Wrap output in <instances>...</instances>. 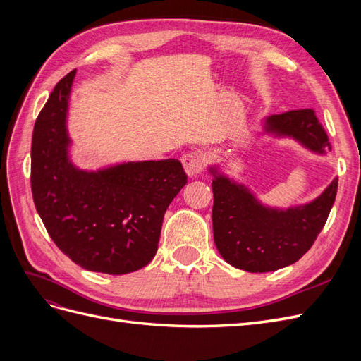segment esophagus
<instances>
[{
  "label": "esophagus",
  "instance_id": "esophagus-1",
  "mask_svg": "<svg viewBox=\"0 0 361 361\" xmlns=\"http://www.w3.org/2000/svg\"><path fill=\"white\" fill-rule=\"evenodd\" d=\"M207 155L202 150H195V152H188V154H185L182 157V164H183V169L187 171V174L190 178L197 176L203 171V169L206 167L207 164Z\"/></svg>",
  "mask_w": 361,
  "mask_h": 361
}]
</instances>
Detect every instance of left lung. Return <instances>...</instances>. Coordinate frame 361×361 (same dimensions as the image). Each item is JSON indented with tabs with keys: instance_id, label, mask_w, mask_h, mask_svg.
<instances>
[{
	"instance_id": "8db88e82",
	"label": "left lung",
	"mask_w": 361,
	"mask_h": 361,
	"mask_svg": "<svg viewBox=\"0 0 361 361\" xmlns=\"http://www.w3.org/2000/svg\"><path fill=\"white\" fill-rule=\"evenodd\" d=\"M260 134L289 138L316 155L330 149L313 110L268 116ZM212 174V227L218 253L232 267L248 272H269L292 265L313 245L329 218L337 192V178L318 197L289 207L262 203L248 185L227 176L223 166Z\"/></svg>"
}]
</instances>
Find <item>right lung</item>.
Returning <instances> with one entry per match:
<instances>
[{
    "label": "right lung",
    "instance_id": "right-lung-1",
    "mask_svg": "<svg viewBox=\"0 0 361 361\" xmlns=\"http://www.w3.org/2000/svg\"><path fill=\"white\" fill-rule=\"evenodd\" d=\"M76 71L54 87L31 143V191L51 239L84 269L120 276L155 257L169 204L187 183L180 161H72L69 99Z\"/></svg>",
    "mask_w": 361,
    "mask_h": 361
}]
</instances>
